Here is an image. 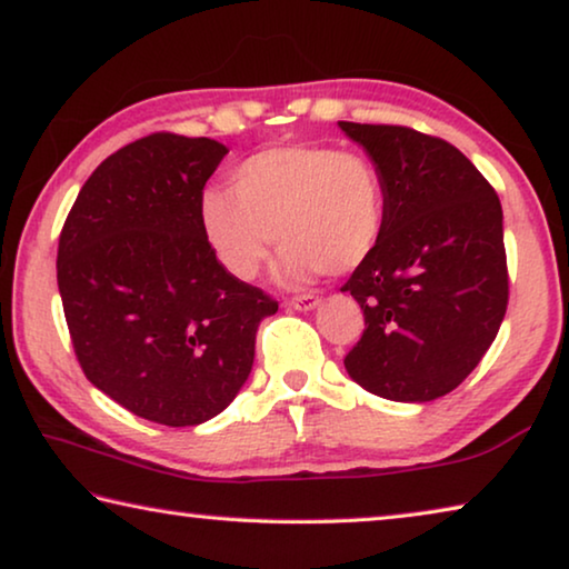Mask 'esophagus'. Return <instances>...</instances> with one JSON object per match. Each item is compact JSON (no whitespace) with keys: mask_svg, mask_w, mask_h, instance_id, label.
Wrapping results in <instances>:
<instances>
[{"mask_svg":"<svg viewBox=\"0 0 569 569\" xmlns=\"http://www.w3.org/2000/svg\"><path fill=\"white\" fill-rule=\"evenodd\" d=\"M286 307L293 311H313L319 307V299L317 296H296V299L286 301Z\"/></svg>","mask_w":569,"mask_h":569,"instance_id":"34e87169","label":"esophagus"}]
</instances>
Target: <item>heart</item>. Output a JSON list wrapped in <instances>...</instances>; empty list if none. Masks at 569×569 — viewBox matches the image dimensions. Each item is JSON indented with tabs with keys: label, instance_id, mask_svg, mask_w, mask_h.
Wrapping results in <instances>:
<instances>
[{
	"label": "heart",
	"instance_id": "1",
	"mask_svg": "<svg viewBox=\"0 0 569 569\" xmlns=\"http://www.w3.org/2000/svg\"><path fill=\"white\" fill-rule=\"evenodd\" d=\"M386 197L378 168L352 150L273 146L232 171V191L209 186L199 197V227L227 273L250 281L273 234L286 244L278 273L291 283L350 273L376 250Z\"/></svg>",
	"mask_w": 569,
	"mask_h": 569
}]
</instances>
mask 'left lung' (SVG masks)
Wrapping results in <instances>:
<instances>
[{"instance_id":"8db88e82","label":"left lung","mask_w":569,"mask_h":569,"mask_svg":"<svg viewBox=\"0 0 569 569\" xmlns=\"http://www.w3.org/2000/svg\"><path fill=\"white\" fill-rule=\"evenodd\" d=\"M337 124L378 168L386 197L376 250L342 286L366 317L345 368L388 401H435L470 376L506 317L501 201L445 140L396 124Z\"/></svg>"}]
</instances>
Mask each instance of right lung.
Wrapping results in <instances>:
<instances>
[{
    "mask_svg": "<svg viewBox=\"0 0 569 569\" xmlns=\"http://www.w3.org/2000/svg\"><path fill=\"white\" fill-rule=\"evenodd\" d=\"M227 156L156 132L109 156L68 214L58 291L87 378L134 417L197 427L234 401L278 301L219 266L199 197Z\"/></svg>",
    "mask_w": 569,
    "mask_h": 569,
    "instance_id": "1",
    "label": "right lung"
}]
</instances>
